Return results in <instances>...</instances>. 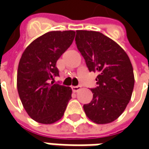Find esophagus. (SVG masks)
Instances as JSON below:
<instances>
[{
    "mask_svg": "<svg viewBox=\"0 0 149 149\" xmlns=\"http://www.w3.org/2000/svg\"><path fill=\"white\" fill-rule=\"evenodd\" d=\"M81 89V86H79V85H78V86H72V90H73V92H78L79 90H80Z\"/></svg>",
    "mask_w": 149,
    "mask_h": 149,
    "instance_id": "34e87169",
    "label": "esophagus"
}]
</instances>
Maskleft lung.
Wrapping results in <instances>:
<instances>
[{
	"mask_svg": "<svg viewBox=\"0 0 149 149\" xmlns=\"http://www.w3.org/2000/svg\"><path fill=\"white\" fill-rule=\"evenodd\" d=\"M75 43L89 71L97 72L93 100L84 105L86 116L98 124L119 117L131 100L134 70L128 54L112 39L93 31H76Z\"/></svg>",
	"mask_w": 149,
	"mask_h": 149,
	"instance_id": "8db88e82",
	"label": "left lung"
}]
</instances>
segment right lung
Here are the masks:
<instances>
[{"mask_svg":"<svg viewBox=\"0 0 149 149\" xmlns=\"http://www.w3.org/2000/svg\"><path fill=\"white\" fill-rule=\"evenodd\" d=\"M74 36V31L47 32L32 41L21 55L17 90L26 113L38 123L51 124L60 120L71 99L70 87L50 80L59 76L56 62Z\"/></svg>","mask_w":149,"mask_h":149,"instance_id":"add662e5","label":"right lung"}]
</instances>
